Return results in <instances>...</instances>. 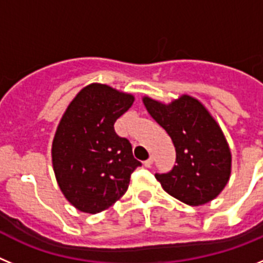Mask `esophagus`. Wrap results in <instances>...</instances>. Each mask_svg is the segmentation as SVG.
<instances>
[{"instance_id": "34e87169", "label": "esophagus", "mask_w": 263, "mask_h": 263, "mask_svg": "<svg viewBox=\"0 0 263 263\" xmlns=\"http://www.w3.org/2000/svg\"><path fill=\"white\" fill-rule=\"evenodd\" d=\"M152 164H153L152 156H151V157H149L146 161H144V166H146V167H151V166H152Z\"/></svg>"}]
</instances>
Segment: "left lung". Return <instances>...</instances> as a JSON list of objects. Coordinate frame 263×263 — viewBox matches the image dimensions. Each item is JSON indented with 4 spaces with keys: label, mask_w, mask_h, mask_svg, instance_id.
<instances>
[{
    "label": "left lung",
    "mask_w": 263,
    "mask_h": 263,
    "mask_svg": "<svg viewBox=\"0 0 263 263\" xmlns=\"http://www.w3.org/2000/svg\"><path fill=\"white\" fill-rule=\"evenodd\" d=\"M143 103L172 137L176 148L174 167L165 174H156L162 189L189 205H202L215 199L229 181L232 155L210 111L187 94L167 105L143 97Z\"/></svg>",
    "instance_id": "left-lung-1"
}]
</instances>
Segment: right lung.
I'll return each mask as SVG.
<instances>
[{
	"mask_svg": "<svg viewBox=\"0 0 263 263\" xmlns=\"http://www.w3.org/2000/svg\"><path fill=\"white\" fill-rule=\"evenodd\" d=\"M135 97L105 84L85 86L67 107L52 141L56 181L79 211L98 214L120 199L141 162L114 123Z\"/></svg>",
	"mask_w": 263,
	"mask_h": 263,
	"instance_id": "right-lung-1",
	"label": "right lung"
}]
</instances>
